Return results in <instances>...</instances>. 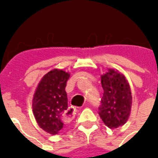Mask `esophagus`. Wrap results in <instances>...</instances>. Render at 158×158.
I'll return each instance as SVG.
<instances>
[{
    "instance_id": "34e87169",
    "label": "esophagus",
    "mask_w": 158,
    "mask_h": 158,
    "mask_svg": "<svg viewBox=\"0 0 158 158\" xmlns=\"http://www.w3.org/2000/svg\"><path fill=\"white\" fill-rule=\"evenodd\" d=\"M74 113H75V108H71L69 111H66L64 114H63V118L67 120V121H69L73 118L74 116Z\"/></svg>"
}]
</instances>
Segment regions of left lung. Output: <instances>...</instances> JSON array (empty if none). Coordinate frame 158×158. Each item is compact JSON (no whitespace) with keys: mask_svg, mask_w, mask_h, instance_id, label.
Segmentation results:
<instances>
[{"mask_svg":"<svg viewBox=\"0 0 158 158\" xmlns=\"http://www.w3.org/2000/svg\"><path fill=\"white\" fill-rule=\"evenodd\" d=\"M103 93L99 115L110 129L125 123L131 112L132 96L128 80L118 70L108 69L101 76Z\"/></svg>","mask_w":158,"mask_h":158,"instance_id":"1","label":"left lung"}]
</instances>
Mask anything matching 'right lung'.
I'll use <instances>...</instances> for the list:
<instances>
[{"mask_svg":"<svg viewBox=\"0 0 158 158\" xmlns=\"http://www.w3.org/2000/svg\"><path fill=\"white\" fill-rule=\"evenodd\" d=\"M70 73L53 69L43 76L34 94L32 107L38 125L52 135L64 127L63 114L68 110L65 88Z\"/></svg>","mask_w":158,"mask_h":158,"instance_id":"add662e5","label":"right lung"}]
</instances>
